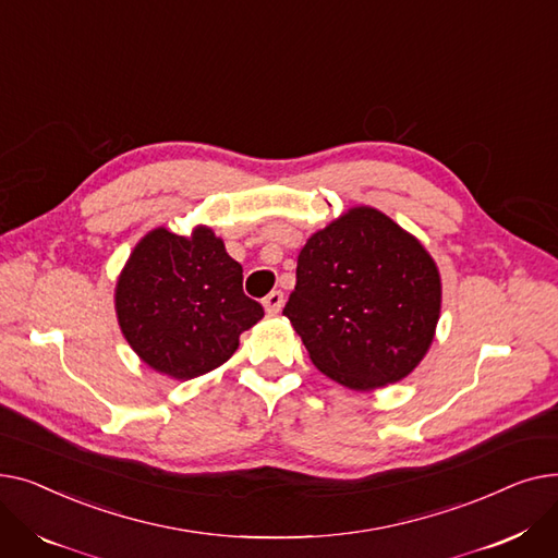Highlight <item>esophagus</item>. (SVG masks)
Masks as SVG:
<instances>
[{
	"instance_id": "esophagus-1",
	"label": "esophagus",
	"mask_w": 558,
	"mask_h": 558,
	"mask_svg": "<svg viewBox=\"0 0 558 558\" xmlns=\"http://www.w3.org/2000/svg\"><path fill=\"white\" fill-rule=\"evenodd\" d=\"M262 305H264V310H267V314H278L284 305V294L282 291H271V294L264 296Z\"/></svg>"
}]
</instances>
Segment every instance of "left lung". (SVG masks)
Listing matches in <instances>:
<instances>
[{"label": "left lung", "mask_w": 558, "mask_h": 558, "mask_svg": "<svg viewBox=\"0 0 558 558\" xmlns=\"http://www.w3.org/2000/svg\"><path fill=\"white\" fill-rule=\"evenodd\" d=\"M282 314L320 373L371 391L425 357L441 314V276L414 234L360 205L307 240Z\"/></svg>", "instance_id": "8db88e82"}]
</instances>
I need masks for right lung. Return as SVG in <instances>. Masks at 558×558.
<instances>
[{"label":"right lung","mask_w":558,"mask_h":558,"mask_svg":"<svg viewBox=\"0 0 558 558\" xmlns=\"http://www.w3.org/2000/svg\"><path fill=\"white\" fill-rule=\"evenodd\" d=\"M208 226L190 238L156 228L137 242L114 287L122 335L137 357L173 379H192L232 357L240 335L264 316Z\"/></svg>","instance_id":"1"}]
</instances>
